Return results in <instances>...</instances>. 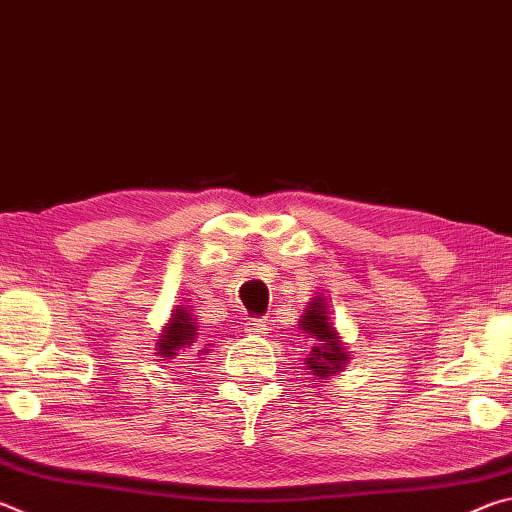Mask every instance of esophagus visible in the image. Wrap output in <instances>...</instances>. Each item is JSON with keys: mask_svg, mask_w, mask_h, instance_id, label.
<instances>
[{"mask_svg": "<svg viewBox=\"0 0 512 512\" xmlns=\"http://www.w3.org/2000/svg\"><path fill=\"white\" fill-rule=\"evenodd\" d=\"M246 332L253 336H266L268 334V325L264 318H250L246 323Z\"/></svg>", "mask_w": 512, "mask_h": 512, "instance_id": "1", "label": "esophagus"}]
</instances>
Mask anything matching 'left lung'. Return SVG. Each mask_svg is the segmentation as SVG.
Segmentation results:
<instances>
[{"label": "left lung", "mask_w": 512, "mask_h": 512, "mask_svg": "<svg viewBox=\"0 0 512 512\" xmlns=\"http://www.w3.org/2000/svg\"><path fill=\"white\" fill-rule=\"evenodd\" d=\"M298 329L311 341V350L305 357V370L316 379H329L348 366L352 354L341 341L339 329L329 318V309L323 296H314L307 302L305 314L300 316Z\"/></svg>", "instance_id": "8db88e82"}]
</instances>
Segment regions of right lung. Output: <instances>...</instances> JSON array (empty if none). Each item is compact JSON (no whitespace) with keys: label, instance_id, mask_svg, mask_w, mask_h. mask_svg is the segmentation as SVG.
I'll return each mask as SVG.
<instances>
[{"label":"right lung","instance_id":"obj_1","mask_svg":"<svg viewBox=\"0 0 512 512\" xmlns=\"http://www.w3.org/2000/svg\"><path fill=\"white\" fill-rule=\"evenodd\" d=\"M198 348H201V343H198V325L192 316V311H189L185 305H178L173 309L169 323L162 327V334L158 336V348H155L158 352L155 354H160L162 357L160 361L173 359L185 352L205 354V348L203 350Z\"/></svg>","mask_w":512,"mask_h":512}]
</instances>
